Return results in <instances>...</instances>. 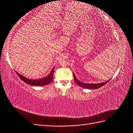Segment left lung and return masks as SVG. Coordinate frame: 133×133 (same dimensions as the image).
<instances>
[{"mask_svg":"<svg viewBox=\"0 0 133 133\" xmlns=\"http://www.w3.org/2000/svg\"><path fill=\"white\" fill-rule=\"evenodd\" d=\"M73 74V76H74V79L75 83L78 84V85L80 87H81L82 88H86V89H98V88L102 87L104 86L105 84H106L108 82H109L110 80H107V82H105L102 83H99V84H88V83H83L82 82H80L78 79L76 78V76L74 74V73Z\"/></svg>","mask_w":133,"mask_h":133,"instance_id":"1","label":"left lung"}]
</instances>
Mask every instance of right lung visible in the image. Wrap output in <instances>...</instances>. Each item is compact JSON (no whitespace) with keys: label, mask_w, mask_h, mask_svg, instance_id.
Segmentation results:
<instances>
[{"label":"right lung","mask_w":133,"mask_h":133,"mask_svg":"<svg viewBox=\"0 0 133 133\" xmlns=\"http://www.w3.org/2000/svg\"><path fill=\"white\" fill-rule=\"evenodd\" d=\"M54 71V67H53V69H51L50 74L47 76H46V77L43 78L42 79H36V80L28 79L25 78V76H24L21 74H19L17 71H15V73L24 82H25L28 84H29V85H33V86H43V85H48V84H49L53 81Z\"/></svg>","instance_id":"right-lung-1"}]
</instances>
